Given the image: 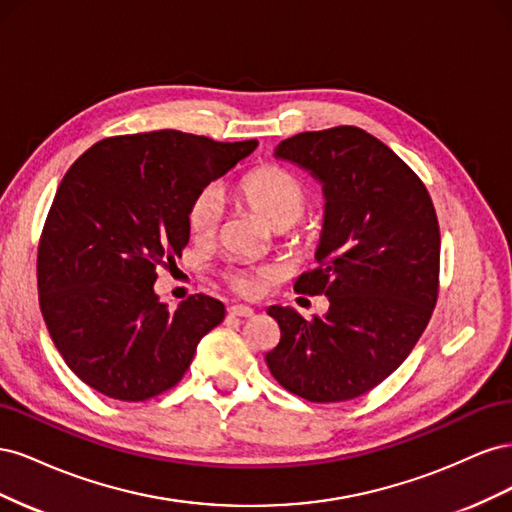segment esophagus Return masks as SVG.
Segmentation results:
<instances>
[{
  "label": "esophagus",
  "mask_w": 512,
  "mask_h": 512,
  "mask_svg": "<svg viewBox=\"0 0 512 512\" xmlns=\"http://www.w3.org/2000/svg\"><path fill=\"white\" fill-rule=\"evenodd\" d=\"M228 314L230 316H239V318H252L254 316V309L247 307V305H232V307H228Z\"/></svg>",
  "instance_id": "esophagus-1"
}]
</instances>
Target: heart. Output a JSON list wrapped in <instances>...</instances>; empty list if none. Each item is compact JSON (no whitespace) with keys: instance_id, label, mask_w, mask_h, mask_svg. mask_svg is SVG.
<instances>
[{"instance_id":"heart-1","label":"heart","mask_w":512,"mask_h":512,"mask_svg":"<svg viewBox=\"0 0 512 512\" xmlns=\"http://www.w3.org/2000/svg\"><path fill=\"white\" fill-rule=\"evenodd\" d=\"M239 196L260 213L275 230H288L297 224L309 205L303 183L282 168H258L239 183ZM224 215L222 192L215 185L198 190L188 207V226L194 237H211ZM265 273H228V282L241 294H252Z\"/></svg>"}]
</instances>
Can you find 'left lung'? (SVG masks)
I'll return each instance as SVG.
<instances>
[{"instance_id": "8db88e82", "label": "left lung", "mask_w": 512, "mask_h": 512, "mask_svg": "<svg viewBox=\"0 0 512 512\" xmlns=\"http://www.w3.org/2000/svg\"><path fill=\"white\" fill-rule=\"evenodd\" d=\"M299 166L324 196L320 267L294 290L329 297L305 320L271 305L282 339L265 361L284 389L318 404L354 399L408 359L438 299L440 228L410 166L354 126L301 132L273 151Z\"/></svg>"}]
</instances>
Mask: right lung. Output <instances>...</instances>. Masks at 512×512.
I'll use <instances>...</instances> for the list:
<instances>
[{
	"mask_svg": "<svg viewBox=\"0 0 512 512\" xmlns=\"http://www.w3.org/2000/svg\"><path fill=\"white\" fill-rule=\"evenodd\" d=\"M256 147L177 130L113 136L61 179L38 247L40 309L66 365L91 389L121 401L160 395L224 320V303L207 294L170 312L153 284L190 241L194 194Z\"/></svg>",
	"mask_w": 512,
	"mask_h": 512,
	"instance_id": "add662e5",
	"label": "right lung"
}]
</instances>
